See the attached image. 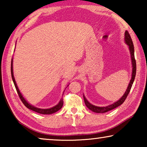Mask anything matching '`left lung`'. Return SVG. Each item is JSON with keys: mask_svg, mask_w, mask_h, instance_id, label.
Here are the masks:
<instances>
[{"mask_svg": "<svg viewBox=\"0 0 147 147\" xmlns=\"http://www.w3.org/2000/svg\"><path fill=\"white\" fill-rule=\"evenodd\" d=\"M124 41H125V43L127 44V45L128 46L129 51H130V53L131 65H132V73H131V78L130 81V83L128 84V86L127 89H126V91H125V93H124L123 96H122L119 100L116 101L115 102H114L113 104H111L110 105L107 106L105 107H99V106L93 105V104H91L89 102H88V100H87L86 98L85 97V96L84 95V102H85L86 106L88 107L90 110L93 111V112L98 113H106L107 111H110L111 109H115L117 108V107L121 106V104L124 102V100H125L126 97H127L129 92H130L131 89V86H132V84L134 83V79H135V77H136V62L135 57H134V47L133 45V42H132V40H131V37L128 31H126L125 33H124Z\"/></svg>", "mask_w": 147, "mask_h": 147, "instance_id": "8db88e82", "label": "left lung"}]
</instances>
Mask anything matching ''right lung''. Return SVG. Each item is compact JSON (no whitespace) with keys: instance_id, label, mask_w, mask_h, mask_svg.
Segmentation results:
<instances>
[{"instance_id":"obj_1","label":"right lung","mask_w":147,"mask_h":147,"mask_svg":"<svg viewBox=\"0 0 147 147\" xmlns=\"http://www.w3.org/2000/svg\"><path fill=\"white\" fill-rule=\"evenodd\" d=\"M11 74L12 80H13V83H14L15 87H16V90L17 91V93H18L19 96V98L21 100V101L23 102V103L24 104V106H25L27 108L31 109V110L34 111H36V112L38 113L44 114V115H49V114L54 113L56 112V111H58V110H59V109H61L62 106H63V98H61V100H59V103L57 104V105L54 106V107H53V108H48V109L38 108H37V107H35L34 106L31 105V104H30L26 100V99L23 97V96L22 95L21 93V92H20L19 89L18 88V87H17V84H16V80H15V78H14L13 71V58L11 59Z\"/></svg>"}]
</instances>
